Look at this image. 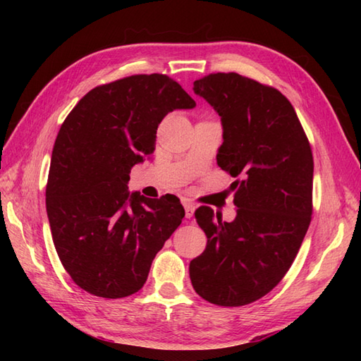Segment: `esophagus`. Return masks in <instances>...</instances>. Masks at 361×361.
<instances>
[{"mask_svg":"<svg viewBox=\"0 0 361 361\" xmlns=\"http://www.w3.org/2000/svg\"><path fill=\"white\" fill-rule=\"evenodd\" d=\"M183 206H185V212H186V219H190L194 216V212H195V206L190 203V202H188V200H185L183 202Z\"/></svg>","mask_w":361,"mask_h":361,"instance_id":"esophagus-1","label":"esophagus"}]
</instances>
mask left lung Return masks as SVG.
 <instances>
[{
	"label": "left lung",
	"mask_w": 361,
	"mask_h": 361,
	"mask_svg": "<svg viewBox=\"0 0 361 361\" xmlns=\"http://www.w3.org/2000/svg\"><path fill=\"white\" fill-rule=\"evenodd\" d=\"M194 93L220 116L217 164L237 178V216L224 221L208 206L195 211L208 243L189 276L208 302L239 307L278 286L301 248L312 220V149L293 105L273 87L216 73L195 80Z\"/></svg>",
	"instance_id": "8db88e82"
}]
</instances>
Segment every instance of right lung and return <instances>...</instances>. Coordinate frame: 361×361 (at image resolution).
I'll list each match as a JSON object with an SVG mask.
<instances>
[{"instance_id": "right-lung-1", "label": "right lung", "mask_w": 361, "mask_h": 361, "mask_svg": "<svg viewBox=\"0 0 361 361\" xmlns=\"http://www.w3.org/2000/svg\"><path fill=\"white\" fill-rule=\"evenodd\" d=\"M195 101L164 74H136L83 96L59 130L48 185L54 247L88 293L126 298L141 290L152 260L180 226L175 195L149 200L128 192L130 171L155 150L167 113Z\"/></svg>"}]
</instances>
